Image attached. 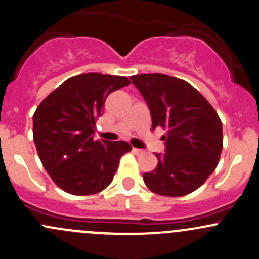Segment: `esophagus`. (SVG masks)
I'll use <instances>...</instances> for the list:
<instances>
[{
  "mask_svg": "<svg viewBox=\"0 0 259 259\" xmlns=\"http://www.w3.org/2000/svg\"><path fill=\"white\" fill-rule=\"evenodd\" d=\"M133 151H134V153L137 154V155H143V154H145V151L143 150V149H137V148H134V149H133Z\"/></svg>",
  "mask_w": 259,
  "mask_h": 259,
  "instance_id": "1",
  "label": "esophagus"
}]
</instances>
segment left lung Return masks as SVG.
<instances>
[{"instance_id":"obj_1","label":"left lung","mask_w":259,"mask_h":259,"mask_svg":"<svg viewBox=\"0 0 259 259\" xmlns=\"http://www.w3.org/2000/svg\"><path fill=\"white\" fill-rule=\"evenodd\" d=\"M148 104L151 127L166 130L165 153L143 179L153 193L183 197L215 170L223 148L222 121L207 99L187 81L163 74L130 77Z\"/></svg>"}]
</instances>
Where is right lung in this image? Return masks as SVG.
I'll return each mask as SVG.
<instances>
[{
	"label": "right lung",
	"mask_w": 259,
	"mask_h": 259,
	"mask_svg": "<svg viewBox=\"0 0 259 259\" xmlns=\"http://www.w3.org/2000/svg\"><path fill=\"white\" fill-rule=\"evenodd\" d=\"M130 85L124 76L99 72L70 77L33 114V142L44 168L66 193L96 194L105 189L132 150L126 142L94 139L95 120L113 91Z\"/></svg>",
	"instance_id": "1"
}]
</instances>
